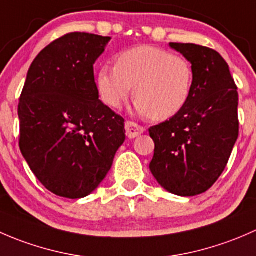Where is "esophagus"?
I'll return each mask as SVG.
<instances>
[{
	"instance_id": "esophagus-1",
	"label": "esophagus",
	"mask_w": 256,
	"mask_h": 256,
	"mask_svg": "<svg viewBox=\"0 0 256 256\" xmlns=\"http://www.w3.org/2000/svg\"><path fill=\"white\" fill-rule=\"evenodd\" d=\"M125 130H126V135H128V138H138V135H141V134H144V126L138 125V124L134 122V121H126Z\"/></svg>"
}]
</instances>
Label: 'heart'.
<instances>
[{"instance_id": "obj_1", "label": "heart", "mask_w": 256, "mask_h": 256, "mask_svg": "<svg viewBox=\"0 0 256 256\" xmlns=\"http://www.w3.org/2000/svg\"><path fill=\"white\" fill-rule=\"evenodd\" d=\"M193 79V66L184 56L154 46H140L121 52L115 66H102L96 86L102 102L112 109L121 108L134 86L138 112L164 121L186 106Z\"/></svg>"}]
</instances>
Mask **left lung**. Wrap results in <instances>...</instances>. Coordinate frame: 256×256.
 Wrapping results in <instances>:
<instances>
[{
    "mask_svg": "<svg viewBox=\"0 0 256 256\" xmlns=\"http://www.w3.org/2000/svg\"><path fill=\"white\" fill-rule=\"evenodd\" d=\"M192 63L194 79L186 106L148 128L154 142L150 170L174 194L208 190L223 174L239 136L238 92L229 66L214 49L170 43Z\"/></svg>",
    "mask_w": 256,
    "mask_h": 256,
    "instance_id": "left-lung-1",
    "label": "left lung"
}]
</instances>
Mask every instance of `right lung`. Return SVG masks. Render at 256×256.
<instances>
[{"label": "right lung", "mask_w": 256, "mask_h": 256, "mask_svg": "<svg viewBox=\"0 0 256 256\" xmlns=\"http://www.w3.org/2000/svg\"><path fill=\"white\" fill-rule=\"evenodd\" d=\"M110 37L72 32L36 56L18 104L20 148L59 197H86L124 144L125 120L99 100L94 63Z\"/></svg>", "instance_id": "obj_1"}]
</instances>
